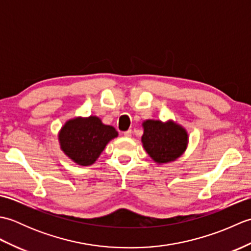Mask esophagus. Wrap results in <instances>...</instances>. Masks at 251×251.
Masks as SVG:
<instances>
[{"instance_id":"esophagus-1","label":"esophagus","mask_w":251,"mask_h":251,"mask_svg":"<svg viewBox=\"0 0 251 251\" xmlns=\"http://www.w3.org/2000/svg\"><path fill=\"white\" fill-rule=\"evenodd\" d=\"M131 129H128V130H126V131H124V136L125 137H127V138H129V137H131Z\"/></svg>"}]
</instances>
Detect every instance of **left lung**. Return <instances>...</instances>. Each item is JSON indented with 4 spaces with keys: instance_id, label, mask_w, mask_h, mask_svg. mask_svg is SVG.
Instances as JSON below:
<instances>
[{
    "instance_id": "left-lung-1",
    "label": "left lung",
    "mask_w": 251,
    "mask_h": 251,
    "mask_svg": "<svg viewBox=\"0 0 251 251\" xmlns=\"http://www.w3.org/2000/svg\"><path fill=\"white\" fill-rule=\"evenodd\" d=\"M142 146L149 156L157 164L176 161L188 148V132L184 127L172 120H147L142 123Z\"/></svg>"
}]
</instances>
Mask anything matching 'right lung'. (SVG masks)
<instances>
[{"label":"right lung","mask_w":251,"mask_h":251,"mask_svg":"<svg viewBox=\"0 0 251 251\" xmlns=\"http://www.w3.org/2000/svg\"><path fill=\"white\" fill-rule=\"evenodd\" d=\"M117 136L113 126L104 125L99 117L90 115L67 121L58 134V140L69 158L81 166H89Z\"/></svg>","instance_id":"obj_1"}]
</instances>
